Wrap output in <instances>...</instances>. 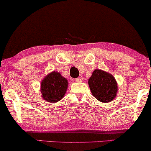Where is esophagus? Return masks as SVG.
<instances>
[{
	"instance_id": "esophagus-1",
	"label": "esophagus",
	"mask_w": 151,
	"mask_h": 151,
	"mask_svg": "<svg viewBox=\"0 0 151 151\" xmlns=\"http://www.w3.org/2000/svg\"><path fill=\"white\" fill-rule=\"evenodd\" d=\"M75 81H76V82H81L82 80L81 79V78H76Z\"/></svg>"
}]
</instances>
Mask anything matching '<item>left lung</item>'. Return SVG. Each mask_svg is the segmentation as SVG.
I'll use <instances>...</instances> for the list:
<instances>
[{"label": "left lung", "instance_id": "obj_1", "mask_svg": "<svg viewBox=\"0 0 151 151\" xmlns=\"http://www.w3.org/2000/svg\"><path fill=\"white\" fill-rule=\"evenodd\" d=\"M92 95L102 102H110L116 97L117 83L113 76L106 72L96 69L88 81Z\"/></svg>", "mask_w": 151, "mask_h": 151}]
</instances>
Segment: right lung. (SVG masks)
<instances>
[{
  "label": "right lung",
  "mask_w": 151,
  "mask_h": 151,
  "mask_svg": "<svg viewBox=\"0 0 151 151\" xmlns=\"http://www.w3.org/2000/svg\"><path fill=\"white\" fill-rule=\"evenodd\" d=\"M68 85L66 78L58 72L53 71L42 81L40 84L42 98L49 102H58L64 96Z\"/></svg>",
  "instance_id": "right-lung-1"
}]
</instances>
